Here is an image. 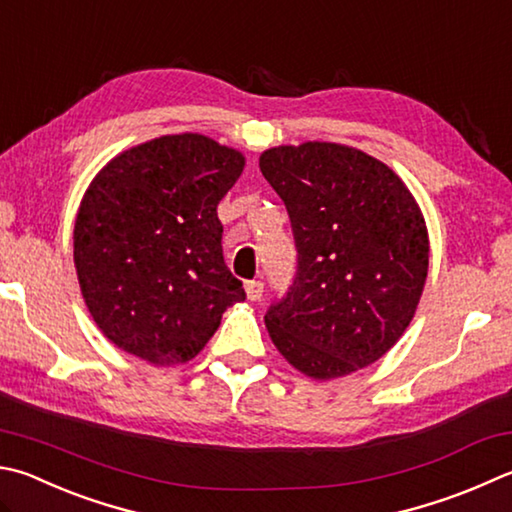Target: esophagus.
Instances as JSON below:
<instances>
[{"label":"esophagus","mask_w":512,"mask_h":512,"mask_svg":"<svg viewBox=\"0 0 512 512\" xmlns=\"http://www.w3.org/2000/svg\"><path fill=\"white\" fill-rule=\"evenodd\" d=\"M246 295H248V300H250V302L262 300V295H264V284H262V282H257V280H250V282H246Z\"/></svg>","instance_id":"esophagus-1"}]
</instances>
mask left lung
Masks as SVG:
<instances>
[{
  "label": "left lung",
  "mask_w": 512,
  "mask_h": 512,
  "mask_svg": "<svg viewBox=\"0 0 512 512\" xmlns=\"http://www.w3.org/2000/svg\"><path fill=\"white\" fill-rule=\"evenodd\" d=\"M291 219L297 273L264 322L315 380L349 376L392 349L421 300L430 239L394 170L349 145H280L259 156Z\"/></svg>",
  "instance_id": "obj_1"
}]
</instances>
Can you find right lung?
<instances>
[{"mask_svg": "<svg viewBox=\"0 0 512 512\" xmlns=\"http://www.w3.org/2000/svg\"><path fill=\"white\" fill-rule=\"evenodd\" d=\"M244 165L208 136L172 134L118 154L91 181L73 262L91 318L118 349L152 365L188 362L246 300L217 217Z\"/></svg>", "mask_w": 512, "mask_h": 512, "instance_id": "obj_1", "label": "right lung"}]
</instances>
